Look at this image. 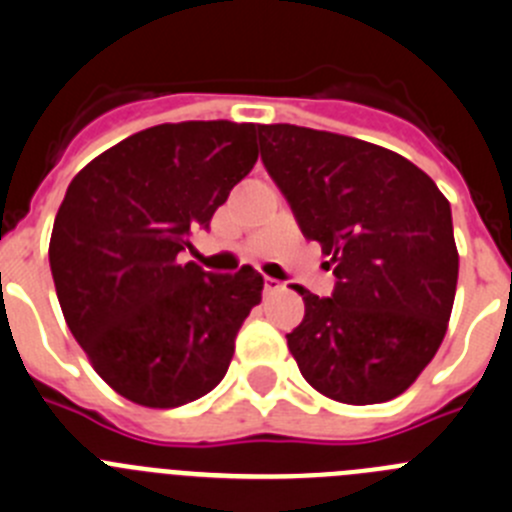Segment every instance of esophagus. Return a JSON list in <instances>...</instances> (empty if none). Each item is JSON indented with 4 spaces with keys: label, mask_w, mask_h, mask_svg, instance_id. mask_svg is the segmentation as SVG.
I'll use <instances>...</instances> for the list:
<instances>
[{
    "label": "esophagus",
    "mask_w": 512,
    "mask_h": 512,
    "mask_svg": "<svg viewBox=\"0 0 512 512\" xmlns=\"http://www.w3.org/2000/svg\"><path fill=\"white\" fill-rule=\"evenodd\" d=\"M280 288H283V283H280V280L267 278L265 275V293H275V290H280Z\"/></svg>",
    "instance_id": "esophagus-1"
}]
</instances>
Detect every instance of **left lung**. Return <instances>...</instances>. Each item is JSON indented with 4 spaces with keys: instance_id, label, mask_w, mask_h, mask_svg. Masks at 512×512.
<instances>
[{
    "instance_id": "8db88e82",
    "label": "left lung",
    "mask_w": 512,
    "mask_h": 512,
    "mask_svg": "<svg viewBox=\"0 0 512 512\" xmlns=\"http://www.w3.org/2000/svg\"><path fill=\"white\" fill-rule=\"evenodd\" d=\"M260 155L298 227L331 257L329 298L296 288L285 334L308 385L349 405L408 390L446 334L459 255L451 206L403 155L324 130L260 124Z\"/></svg>"
}]
</instances>
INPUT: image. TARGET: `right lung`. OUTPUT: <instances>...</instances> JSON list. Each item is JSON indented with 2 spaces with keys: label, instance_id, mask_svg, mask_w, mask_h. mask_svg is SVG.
I'll use <instances>...</instances> for the list:
<instances>
[{
  "label": "right lung",
  "instance_id": "obj_1",
  "mask_svg": "<svg viewBox=\"0 0 512 512\" xmlns=\"http://www.w3.org/2000/svg\"><path fill=\"white\" fill-rule=\"evenodd\" d=\"M255 124H158L91 160L71 181L50 237L63 316L101 380L147 408L214 390L262 298V275L181 262L193 229L257 160Z\"/></svg>",
  "mask_w": 512,
  "mask_h": 512
}]
</instances>
